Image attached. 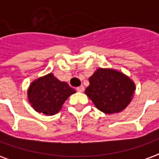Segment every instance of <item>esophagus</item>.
I'll list each match as a JSON object with an SVG mask.
<instances>
[{"instance_id": "1", "label": "esophagus", "mask_w": 159, "mask_h": 159, "mask_svg": "<svg viewBox=\"0 0 159 159\" xmlns=\"http://www.w3.org/2000/svg\"><path fill=\"white\" fill-rule=\"evenodd\" d=\"M76 91H77V92H83V91H84V87L82 85V86L76 88Z\"/></svg>"}]
</instances>
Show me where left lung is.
I'll return each instance as SVG.
<instances>
[{"instance_id":"obj_1","label":"left lung","mask_w":159,"mask_h":159,"mask_svg":"<svg viewBox=\"0 0 159 159\" xmlns=\"http://www.w3.org/2000/svg\"><path fill=\"white\" fill-rule=\"evenodd\" d=\"M85 93L97 109L107 114L120 112L132 100L135 85L129 76L112 69L96 70Z\"/></svg>"}]
</instances>
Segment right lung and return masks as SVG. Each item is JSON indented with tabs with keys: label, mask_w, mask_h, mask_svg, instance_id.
Instances as JSON below:
<instances>
[{
	"label": "right lung",
	"mask_w": 159,
	"mask_h": 159,
	"mask_svg": "<svg viewBox=\"0 0 159 159\" xmlns=\"http://www.w3.org/2000/svg\"><path fill=\"white\" fill-rule=\"evenodd\" d=\"M76 93L66 83L52 73L35 80L28 89V100L34 110L48 116L58 113L67 98Z\"/></svg>",
	"instance_id": "1"
}]
</instances>
